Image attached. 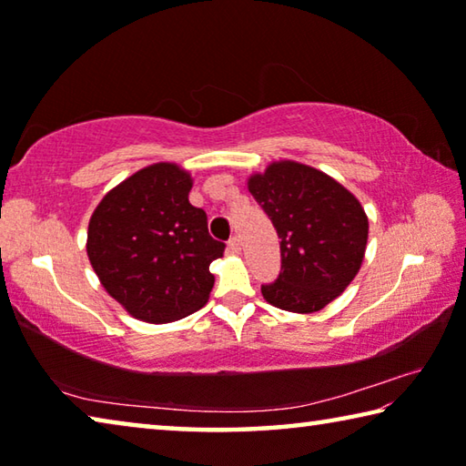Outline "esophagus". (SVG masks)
Masks as SVG:
<instances>
[{
    "instance_id": "1",
    "label": "esophagus",
    "mask_w": 466,
    "mask_h": 466,
    "mask_svg": "<svg viewBox=\"0 0 466 466\" xmlns=\"http://www.w3.org/2000/svg\"><path fill=\"white\" fill-rule=\"evenodd\" d=\"M228 248H230L232 252H240L242 244H240V238H238V236H232V238L228 240Z\"/></svg>"
}]
</instances>
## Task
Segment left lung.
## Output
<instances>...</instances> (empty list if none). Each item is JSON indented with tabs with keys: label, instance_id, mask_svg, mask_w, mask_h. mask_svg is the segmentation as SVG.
<instances>
[{
	"label": "left lung",
	"instance_id": "obj_1",
	"mask_svg": "<svg viewBox=\"0 0 466 466\" xmlns=\"http://www.w3.org/2000/svg\"><path fill=\"white\" fill-rule=\"evenodd\" d=\"M248 191L281 238V271L261 286L263 298L299 314L325 309L364 261L368 216L361 203L325 172L291 160L252 175Z\"/></svg>",
	"mask_w": 466,
	"mask_h": 466
}]
</instances>
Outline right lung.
<instances>
[{"instance_id":"add662e5","label":"right lung","mask_w":466,"mask_h":466,"mask_svg":"<svg viewBox=\"0 0 466 466\" xmlns=\"http://www.w3.org/2000/svg\"><path fill=\"white\" fill-rule=\"evenodd\" d=\"M187 170L157 162L108 191L88 224V258L110 296L139 320L172 322L208 302L226 244L188 203Z\"/></svg>"}]
</instances>
